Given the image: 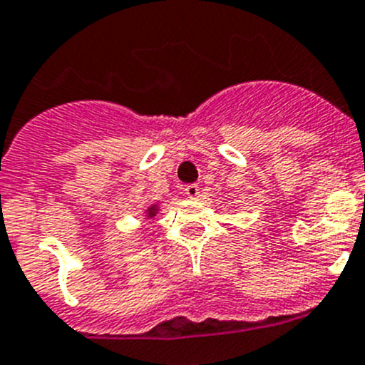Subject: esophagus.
Returning a JSON list of instances; mask_svg holds the SVG:
<instances>
[{"mask_svg": "<svg viewBox=\"0 0 365 365\" xmlns=\"http://www.w3.org/2000/svg\"><path fill=\"white\" fill-rule=\"evenodd\" d=\"M185 193L190 197V199H197V197H199V193H200L199 185H186Z\"/></svg>", "mask_w": 365, "mask_h": 365, "instance_id": "esophagus-1", "label": "esophagus"}]
</instances>
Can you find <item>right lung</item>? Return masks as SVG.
I'll return each mask as SVG.
<instances>
[{
	"label": "right lung",
	"mask_w": 365,
	"mask_h": 365,
	"mask_svg": "<svg viewBox=\"0 0 365 365\" xmlns=\"http://www.w3.org/2000/svg\"><path fill=\"white\" fill-rule=\"evenodd\" d=\"M155 213H158V207H155V206H150V207H148V217H154V215Z\"/></svg>",
	"instance_id": "add662e5"
}]
</instances>
